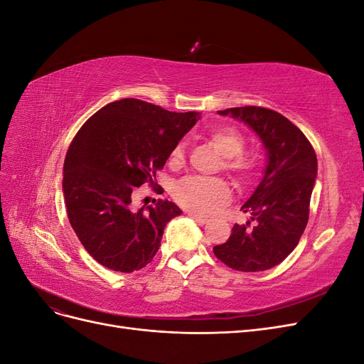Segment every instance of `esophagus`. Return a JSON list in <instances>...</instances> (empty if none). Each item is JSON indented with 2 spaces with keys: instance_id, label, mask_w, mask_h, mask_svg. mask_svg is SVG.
Instances as JSON below:
<instances>
[{
  "instance_id": "34e87169",
  "label": "esophagus",
  "mask_w": 364,
  "mask_h": 364,
  "mask_svg": "<svg viewBox=\"0 0 364 364\" xmlns=\"http://www.w3.org/2000/svg\"><path fill=\"white\" fill-rule=\"evenodd\" d=\"M188 215L194 220L196 223H199V225H205V223H208V218H205V217H202V215H199V214H194V213H188Z\"/></svg>"
}]
</instances>
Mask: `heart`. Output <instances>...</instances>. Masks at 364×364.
Listing matches in <instances>:
<instances>
[{"label": "heart", "instance_id": "heart-1", "mask_svg": "<svg viewBox=\"0 0 364 364\" xmlns=\"http://www.w3.org/2000/svg\"><path fill=\"white\" fill-rule=\"evenodd\" d=\"M211 144L223 155L226 170L238 185H249L258 176L259 161L255 155L243 153L246 138L234 127H217L208 134ZM185 158V144L179 142L171 153V164H181ZM174 200L188 211L211 215L230 199L229 183L220 178H185L174 188Z\"/></svg>", "mask_w": 364, "mask_h": 364}]
</instances>
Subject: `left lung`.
<instances>
[{
    "label": "left lung",
    "instance_id": "left-lung-1",
    "mask_svg": "<svg viewBox=\"0 0 364 364\" xmlns=\"http://www.w3.org/2000/svg\"><path fill=\"white\" fill-rule=\"evenodd\" d=\"M246 123L267 150V164L257 190L241 206L250 220L234 225L214 255L238 272H262L278 266L299 243L308 223L317 176V158L302 132L284 115L259 106L218 111Z\"/></svg>",
    "mask_w": 364,
    "mask_h": 364
}]
</instances>
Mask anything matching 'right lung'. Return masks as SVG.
Instances as JSON below:
<instances>
[{"mask_svg": "<svg viewBox=\"0 0 364 364\" xmlns=\"http://www.w3.org/2000/svg\"><path fill=\"white\" fill-rule=\"evenodd\" d=\"M197 119V112L123 98L77 132L65 158L62 190L75 235L102 266L132 273L156 255L165 226L182 211L162 199L135 209L134 197L146 182L156 188V171Z\"/></svg>", "mask_w": 364, "mask_h": 364, "instance_id": "1", "label": "right lung"}]
</instances>
